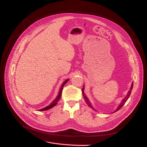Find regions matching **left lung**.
<instances>
[{
    "mask_svg": "<svg viewBox=\"0 0 147 147\" xmlns=\"http://www.w3.org/2000/svg\"><path fill=\"white\" fill-rule=\"evenodd\" d=\"M132 87H133V83L132 84V86H131V89H130V90L128 92V93H127V95H126V97H125V98L122 100V102H121V103H120V105H119V107H118V108L116 109V111H115V112H116V111H118V110H119V109H121V108L123 107V106L125 104V103L126 102V101H127V100H128V98H129V97L130 95H131V91H132ZM84 86L83 87L82 89V95H83L84 98V100H85V101H86V103L88 105V106H89V107H91L92 108H92V105L90 104V102H89V100H88V98H87V97L86 96V95L84 94ZM115 112H114V113H115Z\"/></svg>",
    "mask_w": 147,
    "mask_h": 147,
    "instance_id": "8db88e82",
    "label": "left lung"
}]
</instances>
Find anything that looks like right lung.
<instances>
[{
  "instance_id": "obj_1",
  "label": "right lung",
  "mask_w": 147,
  "mask_h": 147,
  "mask_svg": "<svg viewBox=\"0 0 147 147\" xmlns=\"http://www.w3.org/2000/svg\"><path fill=\"white\" fill-rule=\"evenodd\" d=\"M69 81V79H66V80H65L64 82H63V83L62 84H61V87H60V91H59V93H58V96L57 97V98L53 100V101L50 104V105H49V106H47V107H46L45 108H42V109H41V110H40L39 111H44V110H49V109H50V108H52V107H53L54 106H55L56 105H57V102H58V100H60V97H61V92H62V89H63V86H65V84L68 82Z\"/></svg>"
}]
</instances>
